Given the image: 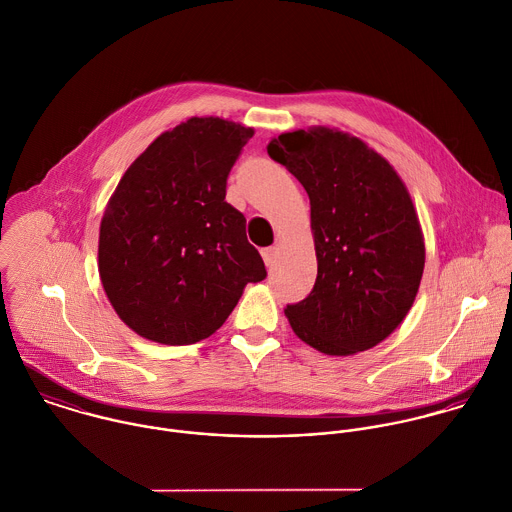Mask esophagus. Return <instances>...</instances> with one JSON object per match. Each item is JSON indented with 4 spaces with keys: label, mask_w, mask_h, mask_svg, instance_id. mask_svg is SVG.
Returning <instances> with one entry per match:
<instances>
[{
    "label": "esophagus",
    "mask_w": 512,
    "mask_h": 512,
    "mask_svg": "<svg viewBox=\"0 0 512 512\" xmlns=\"http://www.w3.org/2000/svg\"><path fill=\"white\" fill-rule=\"evenodd\" d=\"M261 255H263L265 265H267V267H273V265H275V261H277L279 251H277V247H267V249H263V251H261Z\"/></svg>",
    "instance_id": "1"
}]
</instances>
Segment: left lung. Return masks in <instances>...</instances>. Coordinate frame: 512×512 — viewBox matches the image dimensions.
Wrapping results in <instances>:
<instances>
[{"label": "left lung", "mask_w": 512, "mask_h": 512, "mask_svg": "<svg viewBox=\"0 0 512 512\" xmlns=\"http://www.w3.org/2000/svg\"><path fill=\"white\" fill-rule=\"evenodd\" d=\"M267 152L310 200L318 273L285 308L295 334L330 356L374 348L406 318L425 265L406 184L366 142L326 126L285 132Z\"/></svg>", "instance_id": "left-lung-1"}]
</instances>
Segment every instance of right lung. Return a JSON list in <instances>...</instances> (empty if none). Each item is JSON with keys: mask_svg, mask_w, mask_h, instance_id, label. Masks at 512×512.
Returning <instances> with one entry per match:
<instances>
[{"mask_svg": "<svg viewBox=\"0 0 512 512\" xmlns=\"http://www.w3.org/2000/svg\"><path fill=\"white\" fill-rule=\"evenodd\" d=\"M253 128L217 116L160 134L124 172L99 235V273L120 320L160 344H194L267 277L227 176Z\"/></svg>", "mask_w": 512, "mask_h": 512, "instance_id": "right-lung-1", "label": "right lung"}]
</instances>
